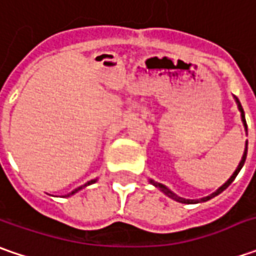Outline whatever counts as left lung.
I'll return each mask as SVG.
<instances>
[{
	"instance_id": "left-lung-1",
	"label": "left lung",
	"mask_w": 256,
	"mask_h": 256,
	"mask_svg": "<svg viewBox=\"0 0 256 256\" xmlns=\"http://www.w3.org/2000/svg\"><path fill=\"white\" fill-rule=\"evenodd\" d=\"M235 100H236V104H238V108H240V111H241V116H242V122H244V125H245V130H246V121H245V115H244V110H242V105L241 102H240V100L235 96ZM246 151H248V142H246V146H245V152H244V156H242V160H241V162H240V165H238V168L235 170V172L232 174V176L228 180V181L225 182L224 185H222L221 188L220 190H216V191L214 192V194H211V195H208V196H205V198H201V200H185V198H181V196H178V195H175L174 192L170 191L165 185H162V184H158V182H152V185H155L156 188H160L161 191L165 194V195H168L170 198H172V200H175V201H178V202H182V204H196V202H205V201H208V200H211V198H214V196H216L218 194H221L222 191H225L230 185L232 184V181L236 178V175H238V172L241 171V168L244 166V164H245V160H246Z\"/></svg>"
}]
</instances>
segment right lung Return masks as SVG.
<instances>
[{"label": "right lung", "mask_w": 256, "mask_h": 256, "mask_svg": "<svg viewBox=\"0 0 256 256\" xmlns=\"http://www.w3.org/2000/svg\"><path fill=\"white\" fill-rule=\"evenodd\" d=\"M94 182H95V180H92V181H90V182H88V184H85V185H91V184H94ZM78 190H81V188H78ZM78 190H74V191L71 192V194H68L66 196H70V195H72V194H75V192L78 191Z\"/></svg>", "instance_id": "right-lung-1"}]
</instances>
